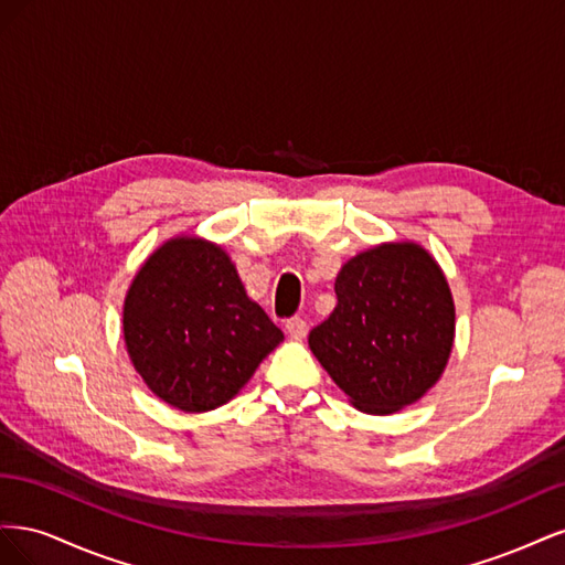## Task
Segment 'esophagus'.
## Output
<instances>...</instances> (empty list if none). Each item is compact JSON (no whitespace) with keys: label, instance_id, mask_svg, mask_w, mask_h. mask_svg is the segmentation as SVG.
<instances>
[{"label":"esophagus","instance_id":"1","mask_svg":"<svg viewBox=\"0 0 565 565\" xmlns=\"http://www.w3.org/2000/svg\"><path fill=\"white\" fill-rule=\"evenodd\" d=\"M285 332H287L289 337H292V339H301V337H306V332H309V324H306V320L299 318V316L287 318Z\"/></svg>","mask_w":565,"mask_h":565}]
</instances>
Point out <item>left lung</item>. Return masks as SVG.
<instances>
[{"label":"left lung","instance_id":"left-lung-1","mask_svg":"<svg viewBox=\"0 0 565 565\" xmlns=\"http://www.w3.org/2000/svg\"><path fill=\"white\" fill-rule=\"evenodd\" d=\"M337 306L309 347L351 403L391 415L419 401L446 370L455 303L446 276L415 243H388L339 270Z\"/></svg>","mask_w":565,"mask_h":565}]
</instances>
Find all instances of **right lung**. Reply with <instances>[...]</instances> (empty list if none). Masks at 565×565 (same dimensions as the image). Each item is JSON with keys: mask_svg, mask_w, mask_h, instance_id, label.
<instances>
[{"mask_svg": "<svg viewBox=\"0 0 565 565\" xmlns=\"http://www.w3.org/2000/svg\"><path fill=\"white\" fill-rule=\"evenodd\" d=\"M125 341L136 372L183 413L228 403L282 330L237 278L228 254L198 237L164 243L125 299Z\"/></svg>", "mask_w": 565, "mask_h": 565, "instance_id": "1", "label": "right lung"}]
</instances>
